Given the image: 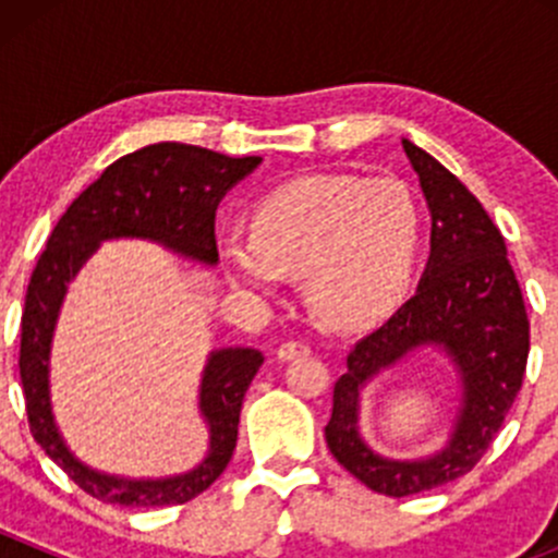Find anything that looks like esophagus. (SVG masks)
Returning a JSON list of instances; mask_svg holds the SVG:
<instances>
[{
    "label": "esophagus",
    "mask_w": 558,
    "mask_h": 558,
    "mask_svg": "<svg viewBox=\"0 0 558 558\" xmlns=\"http://www.w3.org/2000/svg\"><path fill=\"white\" fill-rule=\"evenodd\" d=\"M300 356H311V345H307V342H302V340L280 342V348H278L280 362H291V359H300Z\"/></svg>",
    "instance_id": "obj_1"
}]
</instances>
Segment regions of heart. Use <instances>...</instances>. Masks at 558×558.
Segmentation results:
<instances>
[{
	"mask_svg": "<svg viewBox=\"0 0 558 558\" xmlns=\"http://www.w3.org/2000/svg\"><path fill=\"white\" fill-rule=\"evenodd\" d=\"M418 251L421 213L402 180L307 174L256 202L251 238L227 240L221 264L253 294L302 278L320 324L356 329L397 305Z\"/></svg>",
	"mask_w": 558,
	"mask_h": 558,
	"instance_id": "heart-1",
	"label": "heart"
}]
</instances>
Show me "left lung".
<instances>
[{
    "mask_svg": "<svg viewBox=\"0 0 558 558\" xmlns=\"http://www.w3.org/2000/svg\"><path fill=\"white\" fill-rule=\"evenodd\" d=\"M432 213V256L415 294L348 353L331 393L326 446L373 492L410 497L466 475L492 448L519 397L529 318L508 245L481 202L435 156L402 140ZM440 347L462 375L452 440L418 462L378 457L357 435V393L415 347Z\"/></svg>",
    "mask_w": 558,
    "mask_h": 558,
    "instance_id": "left-lung-1",
    "label": "left lung"
}]
</instances>
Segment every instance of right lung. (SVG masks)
I'll use <instances>...</instances> for the list:
<instances>
[{
    "instance_id": "obj_1",
    "label": "right lung",
    "mask_w": 558,
    "mask_h": 558,
    "mask_svg": "<svg viewBox=\"0 0 558 558\" xmlns=\"http://www.w3.org/2000/svg\"><path fill=\"white\" fill-rule=\"evenodd\" d=\"M262 156H232L183 143H156L121 156L66 207L26 289L21 315V384L32 437L94 499L126 508L183 505L213 486L238 446L240 408L264 364L256 348H221L207 359L199 410L210 426V451L196 470L161 481H126L81 464L61 440L48 397V356L56 315L88 256L102 240L143 238L202 264L218 262L216 210L229 189Z\"/></svg>"
}]
</instances>
